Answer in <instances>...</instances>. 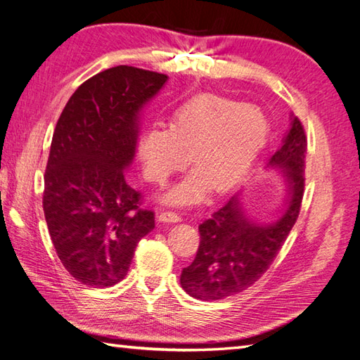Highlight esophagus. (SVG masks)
Returning a JSON list of instances; mask_svg holds the SVG:
<instances>
[{
  "label": "esophagus",
  "mask_w": 360,
  "mask_h": 360,
  "mask_svg": "<svg viewBox=\"0 0 360 360\" xmlns=\"http://www.w3.org/2000/svg\"><path fill=\"white\" fill-rule=\"evenodd\" d=\"M158 219H160V222H181V216L173 213V212H162L160 216H158Z\"/></svg>",
  "instance_id": "1"
}]
</instances>
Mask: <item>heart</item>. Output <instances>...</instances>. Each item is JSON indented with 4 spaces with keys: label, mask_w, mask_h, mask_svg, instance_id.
Here are the masks:
<instances>
[{
    "label": "heart",
    "mask_w": 360,
    "mask_h": 360,
    "mask_svg": "<svg viewBox=\"0 0 360 360\" xmlns=\"http://www.w3.org/2000/svg\"><path fill=\"white\" fill-rule=\"evenodd\" d=\"M269 124L261 112L218 95L181 107L170 129L155 127L139 142L146 178L162 186L190 161L196 170L164 196L170 205H195L210 193H229L244 181L265 147Z\"/></svg>",
    "instance_id": "obj_1"
}]
</instances>
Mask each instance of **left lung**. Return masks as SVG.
Returning <instances> with one entry per match:
<instances>
[{
  "mask_svg": "<svg viewBox=\"0 0 360 360\" xmlns=\"http://www.w3.org/2000/svg\"><path fill=\"white\" fill-rule=\"evenodd\" d=\"M305 155L304 125L291 116V127L269 162V167L282 170L285 178V208L274 222L257 224L245 214L236 195L200 224L196 257L181 273V287L187 295L200 300H219L252 287L269 270L300 212Z\"/></svg>",
  "mask_w": 360,
  "mask_h": 360,
  "instance_id": "left-lung-1",
  "label": "left lung"
}]
</instances>
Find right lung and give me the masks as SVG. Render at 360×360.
I'll return each instance as SVG.
<instances>
[{"mask_svg": "<svg viewBox=\"0 0 360 360\" xmlns=\"http://www.w3.org/2000/svg\"><path fill=\"white\" fill-rule=\"evenodd\" d=\"M167 75L131 65L99 72L75 90L56 122L43 208L64 269L105 288L129 271L141 238L155 229L125 170L135 158L139 115Z\"/></svg>", "mask_w": 360, "mask_h": 360, "instance_id": "add662e5", "label": "right lung"}]
</instances>
